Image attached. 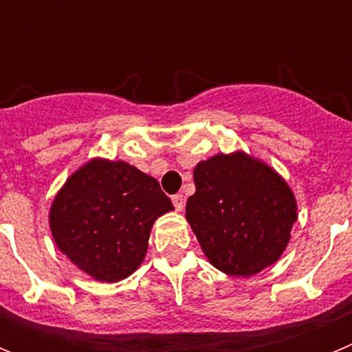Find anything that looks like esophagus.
Here are the masks:
<instances>
[{"label": "esophagus", "mask_w": 352, "mask_h": 352, "mask_svg": "<svg viewBox=\"0 0 352 352\" xmlns=\"http://www.w3.org/2000/svg\"><path fill=\"white\" fill-rule=\"evenodd\" d=\"M173 204H174V208H176V210L182 211L183 208H185V197H183L182 194L173 195Z\"/></svg>", "instance_id": "esophagus-1"}]
</instances>
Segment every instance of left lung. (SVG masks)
<instances>
[{"label": "left lung", "mask_w": 352, "mask_h": 352, "mask_svg": "<svg viewBox=\"0 0 352 352\" xmlns=\"http://www.w3.org/2000/svg\"><path fill=\"white\" fill-rule=\"evenodd\" d=\"M186 220L204 256L232 276H252L280 259L298 219L280 174L243 151L219 153L194 169Z\"/></svg>", "instance_id": "left-lung-1"}]
</instances>
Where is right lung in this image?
Here are the masks:
<instances>
[{"label":"right lung","instance_id":"add662e5","mask_svg":"<svg viewBox=\"0 0 352 352\" xmlns=\"http://www.w3.org/2000/svg\"><path fill=\"white\" fill-rule=\"evenodd\" d=\"M174 210L155 178L126 162L93 158L52 201V238L95 280L118 282L144 261L155 220Z\"/></svg>","mask_w":352,"mask_h":352}]
</instances>
